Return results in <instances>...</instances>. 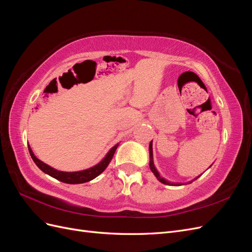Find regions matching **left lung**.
<instances>
[{"instance_id":"8db88e82","label":"left lung","mask_w":252,"mask_h":252,"mask_svg":"<svg viewBox=\"0 0 252 252\" xmlns=\"http://www.w3.org/2000/svg\"><path fill=\"white\" fill-rule=\"evenodd\" d=\"M212 165H210L209 167H211ZM149 167H150V170L152 171V173H154L155 175H156V178L161 182V183H163V184H165V185H171V186H180V185H184V184H190V183H192L194 180H196L197 178L200 177H196V178H194L193 180H191V181H189V182H186V183H173V182H169L168 180H166V179H164L161 174H159V172L158 171V169L156 168V166H155V163H154V152H152V141L150 142V144H149Z\"/></svg>"}]
</instances>
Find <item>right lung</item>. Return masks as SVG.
Segmentation results:
<instances>
[{
  "mask_svg": "<svg viewBox=\"0 0 252 252\" xmlns=\"http://www.w3.org/2000/svg\"><path fill=\"white\" fill-rule=\"evenodd\" d=\"M118 146H119V143H117L113 147H111L107 154H106V156L94 166L90 167V168H87V169H84V170L71 171V172L61 171V170L53 168V167L47 165L46 163H44L41 161V159L37 158L34 156L33 151L29 145H28V149H29L30 156H32V158L33 159V162L43 172L50 175V177H52V178L57 179L58 181L67 183V184H82V183H86V182H89L91 180L95 179L97 175H100L106 169V167L108 166L109 162L111 161V158L114 155V152H116Z\"/></svg>",
  "mask_w": 252,
  "mask_h": 252,
  "instance_id": "obj_1",
  "label": "right lung"
}]
</instances>
